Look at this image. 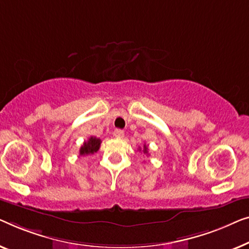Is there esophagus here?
<instances>
[{"label": "esophagus", "mask_w": 249, "mask_h": 249, "mask_svg": "<svg viewBox=\"0 0 249 249\" xmlns=\"http://www.w3.org/2000/svg\"><path fill=\"white\" fill-rule=\"evenodd\" d=\"M114 136L115 138H117V139H122L124 136V131H122V129H115L114 131Z\"/></svg>", "instance_id": "34e87169"}]
</instances>
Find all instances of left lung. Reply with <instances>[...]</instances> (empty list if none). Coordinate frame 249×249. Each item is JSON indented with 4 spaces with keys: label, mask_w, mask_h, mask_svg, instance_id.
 <instances>
[{
    "label": "left lung",
    "mask_w": 249,
    "mask_h": 249,
    "mask_svg": "<svg viewBox=\"0 0 249 249\" xmlns=\"http://www.w3.org/2000/svg\"><path fill=\"white\" fill-rule=\"evenodd\" d=\"M140 151H141V149H139ZM143 153H145V155H148V146H146L144 144V146H143Z\"/></svg>",
    "instance_id": "8db88e82"
}]
</instances>
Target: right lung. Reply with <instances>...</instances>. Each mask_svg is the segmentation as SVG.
Listing matches in <instances>:
<instances>
[{
    "mask_svg": "<svg viewBox=\"0 0 249 249\" xmlns=\"http://www.w3.org/2000/svg\"><path fill=\"white\" fill-rule=\"evenodd\" d=\"M101 140L94 136H90L88 141L83 143V145L80 148V156H88L93 155L94 152H97L100 148Z\"/></svg>",
    "mask_w": 249,
    "mask_h": 249,
    "instance_id": "1",
    "label": "right lung"
}]
</instances>
